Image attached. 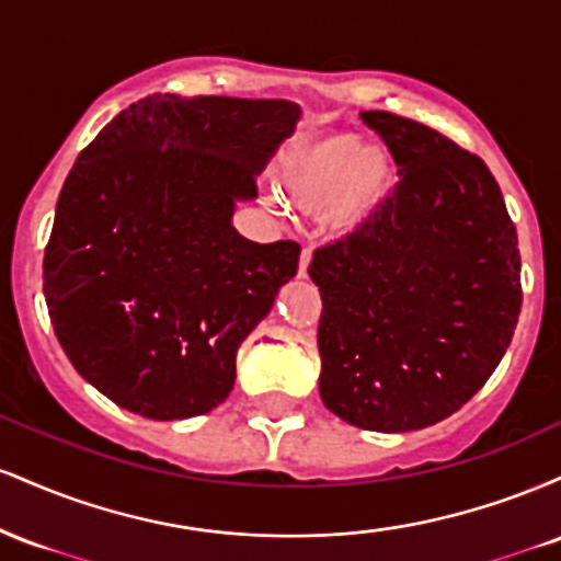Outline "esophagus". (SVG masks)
Here are the masks:
<instances>
[{
    "label": "esophagus",
    "mask_w": 561,
    "mask_h": 561,
    "mask_svg": "<svg viewBox=\"0 0 561 561\" xmlns=\"http://www.w3.org/2000/svg\"><path fill=\"white\" fill-rule=\"evenodd\" d=\"M311 259H313V250L311 248H306L300 253V266H298V276H302V279H306L308 276V266H311Z\"/></svg>",
    "instance_id": "34e87169"
}]
</instances>
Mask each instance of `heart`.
I'll return each instance as SVG.
<instances>
[{
  "mask_svg": "<svg viewBox=\"0 0 561 561\" xmlns=\"http://www.w3.org/2000/svg\"><path fill=\"white\" fill-rule=\"evenodd\" d=\"M392 165L379 147L351 134L295 147L279 165V184L300 210H327L337 231L364 227L390 192Z\"/></svg>",
  "mask_w": 561,
  "mask_h": 561,
  "instance_id": "heart-1",
  "label": "heart"
}]
</instances>
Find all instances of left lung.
<instances>
[{
  "label": "left lung",
  "mask_w": 561,
  "mask_h": 561,
  "mask_svg": "<svg viewBox=\"0 0 561 561\" xmlns=\"http://www.w3.org/2000/svg\"><path fill=\"white\" fill-rule=\"evenodd\" d=\"M398 163L377 214L313 253L321 401L371 433L459 411L504 358L523 308L517 229L478 156L435 128L369 111Z\"/></svg>",
  "instance_id": "left-lung-1"
}]
</instances>
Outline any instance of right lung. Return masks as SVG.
I'll list each match as a JSON object with an SVG mask.
<instances>
[{
	"label": "right lung",
	"mask_w": 561,
	"mask_h": 561,
	"mask_svg": "<svg viewBox=\"0 0 561 561\" xmlns=\"http://www.w3.org/2000/svg\"><path fill=\"white\" fill-rule=\"evenodd\" d=\"M298 121L287 100L150 94L76 158L44 298L70 364L121 409L173 422L227 401L242 340L300 259L293 240H244L231 216Z\"/></svg>",
	"instance_id": "1"
}]
</instances>
